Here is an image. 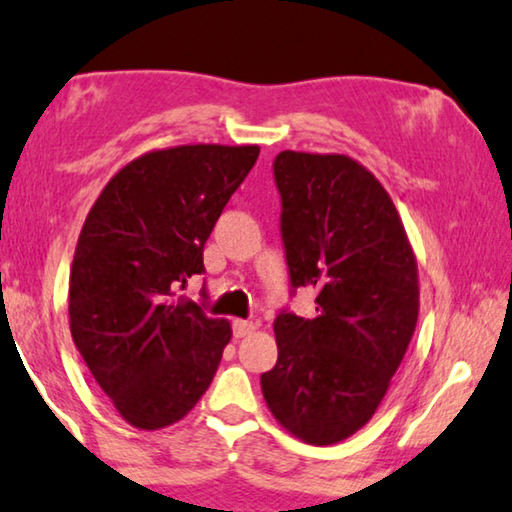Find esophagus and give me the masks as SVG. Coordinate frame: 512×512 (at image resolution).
I'll list each match as a JSON object with an SVG mask.
<instances>
[{"instance_id": "34e87169", "label": "esophagus", "mask_w": 512, "mask_h": 512, "mask_svg": "<svg viewBox=\"0 0 512 512\" xmlns=\"http://www.w3.org/2000/svg\"><path fill=\"white\" fill-rule=\"evenodd\" d=\"M256 330V326L251 324V321H245V319H236L233 321V337H247Z\"/></svg>"}]
</instances>
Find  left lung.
<instances>
[{
  "label": "left lung",
  "mask_w": 512,
  "mask_h": 512,
  "mask_svg": "<svg viewBox=\"0 0 512 512\" xmlns=\"http://www.w3.org/2000/svg\"><path fill=\"white\" fill-rule=\"evenodd\" d=\"M292 288L317 290V317L281 312L267 407L310 445H335L373 418L418 321V265L389 193L346 155L274 159Z\"/></svg>",
  "instance_id": "8db88e82"
}]
</instances>
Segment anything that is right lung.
I'll use <instances>...</instances> for the list:
<instances>
[{
	"mask_svg": "<svg viewBox=\"0 0 512 512\" xmlns=\"http://www.w3.org/2000/svg\"><path fill=\"white\" fill-rule=\"evenodd\" d=\"M258 146L150 150L87 213L69 276V328L107 398L137 429L182 420L209 389L227 319L179 297L204 272V242L256 164Z\"/></svg>",
	"mask_w": 512,
	"mask_h": 512,
	"instance_id": "right-lung-1",
	"label": "right lung"
}]
</instances>
